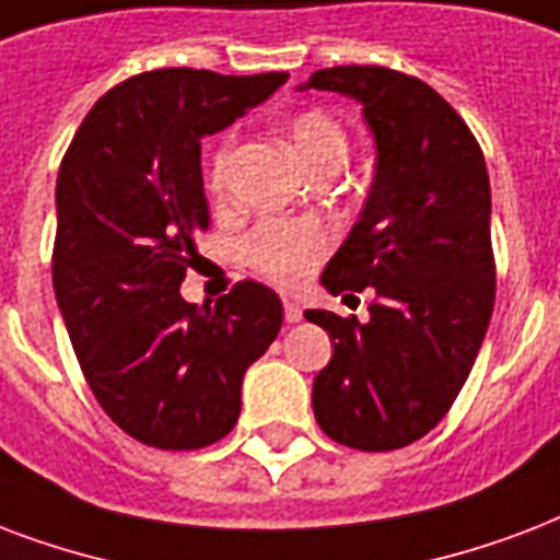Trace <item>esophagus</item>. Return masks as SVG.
I'll return each instance as SVG.
<instances>
[{"label": "esophagus", "instance_id": "34e87169", "mask_svg": "<svg viewBox=\"0 0 560 560\" xmlns=\"http://www.w3.org/2000/svg\"><path fill=\"white\" fill-rule=\"evenodd\" d=\"M283 312H285V320H289V324H298V320L303 318V310L294 301H283Z\"/></svg>", "mask_w": 560, "mask_h": 560}]
</instances>
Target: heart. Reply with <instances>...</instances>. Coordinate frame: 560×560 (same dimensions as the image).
<instances>
[{"mask_svg":"<svg viewBox=\"0 0 560 560\" xmlns=\"http://www.w3.org/2000/svg\"><path fill=\"white\" fill-rule=\"evenodd\" d=\"M285 137L298 158L310 168L348 160V133L332 116L320 110H303L289 122ZM231 163V145L212 158V180L221 184ZM329 231L318 221H268L248 240L250 266L280 285H298L320 266L329 250Z\"/></svg>","mask_w":560,"mask_h":560,"instance_id":"obj_1","label":"heart"}]
</instances>
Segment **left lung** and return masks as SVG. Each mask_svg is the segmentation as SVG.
<instances>
[{
  "label": "left lung",
  "mask_w": 560,
  "mask_h": 560,
  "mask_svg": "<svg viewBox=\"0 0 560 560\" xmlns=\"http://www.w3.org/2000/svg\"><path fill=\"white\" fill-rule=\"evenodd\" d=\"M298 90L362 104L376 151L362 212L320 275L329 294L374 289L376 301L368 320L303 312L332 339L312 409L339 444L397 450L444 418L488 332L497 289L488 168L465 119L418 78L332 67Z\"/></svg>",
  "instance_id": "1"
}]
</instances>
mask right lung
Here are the masks:
<instances>
[{"label": "right lung", "mask_w": 560, "mask_h": 560, "mask_svg": "<svg viewBox=\"0 0 560 560\" xmlns=\"http://www.w3.org/2000/svg\"><path fill=\"white\" fill-rule=\"evenodd\" d=\"M285 72L154 69L93 104L60 163L51 283L86 383L116 427L198 450L236 427L242 380L277 339L283 303L245 280L198 310L180 298L210 228L201 140L285 84Z\"/></svg>", "instance_id": "obj_1"}]
</instances>
